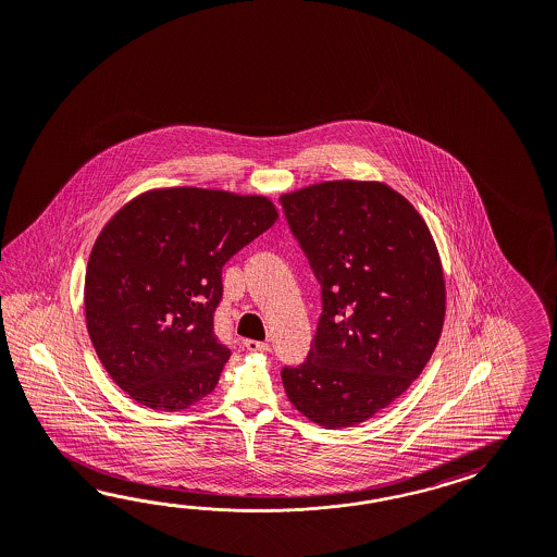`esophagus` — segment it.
Here are the masks:
<instances>
[{
	"label": "esophagus",
	"mask_w": 557,
	"mask_h": 557,
	"mask_svg": "<svg viewBox=\"0 0 557 557\" xmlns=\"http://www.w3.org/2000/svg\"><path fill=\"white\" fill-rule=\"evenodd\" d=\"M244 346L249 352H270L272 350L270 342H258V339H245Z\"/></svg>",
	"instance_id": "obj_1"
}]
</instances>
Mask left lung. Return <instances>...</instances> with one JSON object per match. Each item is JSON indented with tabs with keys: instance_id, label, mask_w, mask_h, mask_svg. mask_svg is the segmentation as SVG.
<instances>
[{
	"instance_id": "1",
	"label": "left lung",
	"mask_w": 557,
	"mask_h": 557,
	"mask_svg": "<svg viewBox=\"0 0 557 557\" xmlns=\"http://www.w3.org/2000/svg\"><path fill=\"white\" fill-rule=\"evenodd\" d=\"M322 285L312 350L282 370L289 403L342 429L388 407L431 360L447 310L429 225L380 181H324L280 197Z\"/></svg>"
}]
</instances>
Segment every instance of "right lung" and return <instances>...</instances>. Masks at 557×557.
<instances>
[{"mask_svg": "<svg viewBox=\"0 0 557 557\" xmlns=\"http://www.w3.org/2000/svg\"><path fill=\"white\" fill-rule=\"evenodd\" d=\"M277 218L263 195L166 187L140 193L102 227L86 268V327L138 405L173 412L215 391L231 356L213 334L221 270Z\"/></svg>", "mask_w": 557, "mask_h": 557, "instance_id": "right-lung-1", "label": "right lung"}]
</instances>
